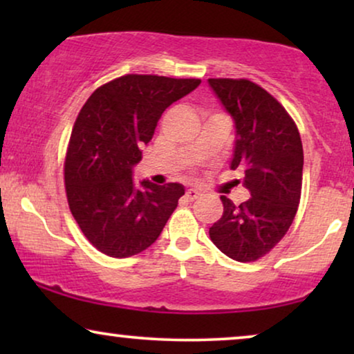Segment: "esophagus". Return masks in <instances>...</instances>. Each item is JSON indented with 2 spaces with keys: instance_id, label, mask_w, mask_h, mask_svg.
Listing matches in <instances>:
<instances>
[{
  "instance_id": "34e87169",
  "label": "esophagus",
  "mask_w": 354,
  "mask_h": 354,
  "mask_svg": "<svg viewBox=\"0 0 354 354\" xmlns=\"http://www.w3.org/2000/svg\"><path fill=\"white\" fill-rule=\"evenodd\" d=\"M200 195L201 193L198 192V190H195V188H190V190H187V198L188 200H196V198H200Z\"/></svg>"
}]
</instances>
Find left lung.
I'll use <instances>...</instances> for the list:
<instances>
[{"mask_svg": "<svg viewBox=\"0 0 354 354\" xmlns=\"http://www.w3.org/2000/svg\"><path fill=\"white\" fill-rule=\"evenodd\" d=\"M207 84L235 122L230 167L243 171L248 201L221 196L224 212L209 229L217 248L240 263L268 254L292 225L303 182V145L297 124L272 95L246 79Z\"/></svg>", "mask_w": 354, "mask_h": 354, "instance_id": "left-lung-1", "label": "left lung"}]
</instances>
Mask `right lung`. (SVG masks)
<instances>
[{
    "label": "right lung",
    "instance_id": "1",
    "mask_svg": "<svg viewBox=\"0 0 354 354\" xmlns=\"http://www.w3.org/2000/svg\"><path fill=\"white\" fill-rule=\"evenodd\" d=\"M200 79L129 74L96 88L79 113L64 162L71 212L86 240L111 258L142 253L185 193L180 183L132 180L161 114Z\"/></svg>",
    "mask_w": 354,
    "mask_h": 354
}]
</instances>
